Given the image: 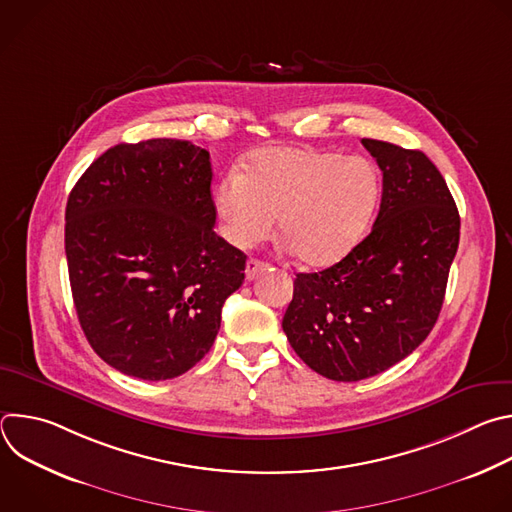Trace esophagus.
Returning <instances> with one entry per match:
<instances>
[{
	"label": "esophagus",
	"mask_w": 512,
	"mask_h": 512,
	"mask_svg": "<svg viewBox=\"0 0 512 512\" xmlns=\"http://www.w3.org/2000/svg\"><path fill=\"white\" fill-rule=\"evenodd\" d=\"M269 265L265 261H259V259H249L247 261V267H245V275L249 281H253L257 275H261L263 271H267Z\"/></svg>",
	"instance_id": "obj_1"
}]
</instances>
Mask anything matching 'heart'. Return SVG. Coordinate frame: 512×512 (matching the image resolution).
<instances>
[{
	"label": "heart",
	"instance_id": "b5f03b06",
	"mask_svg": "<svg viewBox=\"0 0 512 512\" xmlns=\"http://www.w3.org/2000/svg\"><path fill=\"white\" fill-rule=\"evenodd\" d=\"M381 198L377 166L364 156L277 145L255 152L245 172L214 188L225 239L249 249L279 227V239L306 267L344 259L367 235Z\"/></svg>",
	"mask_w": 512,
	"mask_h": 512
}]
</instances>
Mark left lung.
<instances>
[{"mask_svg":"<svg viewBox=\"0 0 512 512\" xmlns=\"http://www.w3.org/2000/svg\"><path fill=\"white\" fill-rule=\"evenodd\" d=\"M383 172L377 221L342 261L298 273L283 332L318 375L354 383L409 356L440 316L460 243L444 176L419 150L362 139Z\"/></svg>","mask_w":512,"mask_h":512,"instance_id":"8db88e82","label":"left lung"}]
</instances>
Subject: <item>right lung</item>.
I'll list each match as a JSON object with an SVG mask.
<instances>
[{"label": "right lung", "instance_id": "obj_1", "mask_svg": "<svg viewBox=\"0 0 512 512\" xmlns=\"http://www.w3.org/2000/svg\"><path fill=\"white\" fill-rule=\"evenodd\" d=\"M210 154L182 139L119 143L66 202L72 300L93 350L143 381L210 350L247 255L214 233Z\"/></svg>", "mask_w": 512, "mask_h": 512}]
</instances>
